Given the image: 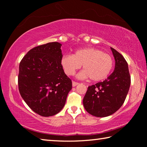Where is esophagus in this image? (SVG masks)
Returning <instances> with one entry per match:
<instances>
[{
    "label": "esophagus",
    "instance_id": "obj_1",
    "mask_svg": "<svg viewBox=\"0 0 147 147\" xmlns=\"http://www.w3.org/2000/svg\"><path fill=\"white\" fill-rule=\"evenodd\" d=\"M79 83L78 82H73V87H75L77 85H78Z\"/></svg>",
    "mask_w": 147,
    "mask_h": 147
}]
</instances>
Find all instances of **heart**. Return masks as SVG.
I'll return each mask as SVG.
<instances>
[{
  "label": "heart",
  "mask_w": 147,
  "mask_h": 147,
  "mask_svg": "<svg viewBox=\"0 0 147 147\" xmlns=\"http://www.w3.org/2000/svg\"><path fill=\"white\" fill-rule=\"evenodd\" d=\"M60 63L65 73L69 76L73 75L82 65L84 70L77 75L78 78L89 77L92 81L99 82L110 74L113 67V59L100 49L86 47L76 50L73 55L63 56Z\"/></svg>",
  "instance_id": "obj_1"
}]
</instances>
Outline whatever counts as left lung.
<instances>
[{
    "mask_svg": "<svg viewBox=\"0 0 147 147\" xmlns=\"http://www.w3.org/2000/svg\"><path fill=\"white\" fill-rule=\"evenodd\" d=\"M115 58V69L107 79L88 87L83 99L86 110L97 117L116 112L125 100L130 86L128 63L124 57L111 47Z\"/></svg>",
    "mask_w": 147,
    "mask_h": 147,
    "instance_id": "left-lung-1",
    "label": "left lung"
}]
</instances>
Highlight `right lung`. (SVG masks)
<instances>
[{"label":"right lung","mask_w":147,"mask_h":147,"mask_svg":"<svg viewBox=\"0 0 147 147\" xmlns=\"http://www.w3.org/2000/svg\"><path fill=\"white\" fill-rule=\"evenodd\" d=\"M52 42L34 47L19 64L20 94L35 113L43 117L58 113L65 106L72 81L61 65V46Z\"/></svg>","instance_id":"obj_1"}]
</instances>
